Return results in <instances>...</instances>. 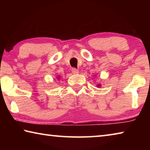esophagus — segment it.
I'll return each mask as SVG.
<instances>
[{
	"label": "esophagus",
	"mask_w": 150,
	"mask_h": 150,
	"mask_svg": "<svg viewBox=\"0 0 150 150\" xmlns=\"http://www.w3.org/2000/svg\"><path fill=\"white\" fill-rule=\"evenodd\" d=\"M72 73H74V74H77V73H79V70L76 69V68H72Z\"/></svg>",
	"instance_id": "obj_1"
}]
</instances>
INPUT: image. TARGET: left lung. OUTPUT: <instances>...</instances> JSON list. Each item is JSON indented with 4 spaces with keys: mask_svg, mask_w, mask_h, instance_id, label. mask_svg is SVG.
<instances>
[{
    "mask_svg": "<svg viewBox=\"0 0 150 150\" xmlns=\"http://www.w3.org/2000/svg\"><path fill=\"white\" fill-rule=\"evenodd\" d=\"M97 87H100V85H97Z\"/></svg>",
    "mask_w": 150,
    "mask_h": 150,
    "instance_id": "left-lung-1",
    "label": "left lung"
}]
</instances>
